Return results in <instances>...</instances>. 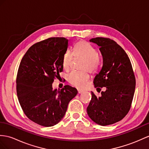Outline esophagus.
I'll use <instances>...</instances> for the list:
<instances>
[{
	"mask_svg": "<svg viewBox=\"0 0 149 149\" xmlns=\"http://www.w3.org/2000/svg\"><path fill=\"white\" fill-rule=\"evenodd\" d=\"M78 92L79 94H80V93H83V90H78Z\"/></svg>",
	"mask_w": 149,
	"mask_h": 149,
	"instance_id": "34e87169",
	"label": "esophagus"
}]
</instances>
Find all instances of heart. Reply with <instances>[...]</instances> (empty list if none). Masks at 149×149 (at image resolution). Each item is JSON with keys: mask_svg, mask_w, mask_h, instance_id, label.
<instances>
[{"mask_svg": "<svg viewBox=\"0 0 149 149\" xmlns=\"http://www.w3.org/2000/svg\"><path fill=\"white\" fill-rule=\"evenodd\" d=\"M74 56L84 59L82 63L83 71H73L68 75V81L72 85L78 88H83L90 79V72H96L100 68L101 61L96 49L85 41L78 42L74 46V52L70 50L64 53L63 57V66L64 70H70L73 60Z\"/></svg>", "mask_w": 149, "mask_h": 149, "instance_id": "obj_1", "label": "heart"}]
</instances>
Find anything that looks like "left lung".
<instances>
[{
  "label": "left lung",
  "mask_w": 149,
  "mask_h": 149,
  "mask_svg": "<svg viewBox=\"0 0 149 149\" xmlns=\"http://www.w3.org/2000/svg\"><path fill=\"white\" fill-rule=\"evenodd\" d=\"M89 41L100 47L103 58L102 67L93 79L94 86L97 90L102 87L106 90L99 97L91 92L87 114L98 125H112L124 118L130 109L135 90V77L128 55L116 42L102 37Z\"/></svg>",
  "instance_id": "obj_1"
}]
</instances>
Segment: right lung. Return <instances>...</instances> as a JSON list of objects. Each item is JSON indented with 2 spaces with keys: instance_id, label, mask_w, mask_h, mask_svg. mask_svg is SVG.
<instances>
[{
  "instance_id": "add662e5",
  "label": "right lung",
  "mask_w": 149,
  "mask_h": 149,
  "mask_svg": "<svg viewBox=\"0 0 149 149\" xmlns=\"http://www.w3.org/2000/svg\"><path fill=\"white\" fill-rule=\"evenodd\" d=\"M68 45L64 37L46 39L33 45L20 63L16 78L18 100L26 116L41 126L57 124L78 93L69 85L61 90L52 88L54 79L63 70V57Z\"/></svg>"
}]
</instances>
